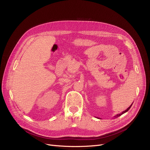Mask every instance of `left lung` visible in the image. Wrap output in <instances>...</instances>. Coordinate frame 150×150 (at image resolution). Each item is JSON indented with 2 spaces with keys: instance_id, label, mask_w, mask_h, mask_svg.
Instances as JSON below:
<instances>
[{
  "instance_id": "left-lung-1",
  "label": "left lung",
  "mask_w": 150,
  "mask_h": 150,
  "mask_svg": "<svg viewBox=\"0 0 150 150\" xmlns=\"http://www.w3.org/2000/svg\"><path fill=\"white\" fill-rule=\"evenodd\" d=\"M132 105H130V106H129V107L128 108H127V109L126 110H125V111H123V112H121V114H118V115H116V116H115V117H116H116H118L119 116H121L122 115H123V114H124V113H125V112H126L127 111H128L129 110V109L130 108V107L132 106Z\"/></svg>"
}]
</instances>
